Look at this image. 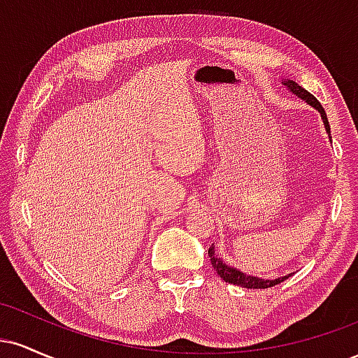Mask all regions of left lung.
Segmentation results:
<instances>
[{"label":"left lung","instance_id":"8db88e82","mask_svg":"<svg viewBox=\"0 0 358 358\" xmlns=\"http://www.w3.org/2000/svg\"><path fill=\"white\" fill-rule=\"evenodd\" d=\"M285 85L291 90V92L296 94L298 97L305 99L308 104L313 106L315 109L320 110V114H322V119L324 122V127H327L328 134H330V124H328L327 113H324L322 104H320L318 99H316L313 94H310L308 90H305L301 87V85H298L296 82H293V80H285ZM208 257H210L213 269L217 271V274H219V276L224 279L225 282H231V285H237L241 287H248V289H266V287H273V286L279 285V282H282L285 279L291 276V274H289V276H282V278H278V279H261V278H254V276H245L244 273H241V271L231 268V266L225 264V262L222 261L220 257H217L215 250H213V245L208 248Z\"/></svg>","mask_w":358,"mask_h":358}]
</instances>
